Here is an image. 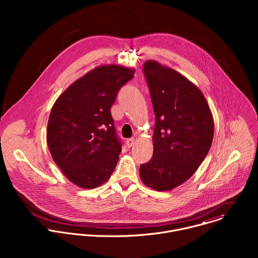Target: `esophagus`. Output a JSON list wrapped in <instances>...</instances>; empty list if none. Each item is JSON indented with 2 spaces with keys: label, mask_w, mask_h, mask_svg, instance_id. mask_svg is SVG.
<instances>
[{
  "label": "esophagus",
  "mask_w": 258,
  "mask_h": 258,
  "mask_svg": "<svg viewBox=\"0 0 258 258\" xmlns=\"http://www.w3.org/2000/svg\"><path fill=\"white\" fill-rule=\"evenodd\" d=\"M134 142H135V140H134L133 138H131V139H127V140H126V145H127V147H132V146L134 145Z\"/></svg>",
  "instance_id": "1"
}]
</instances>
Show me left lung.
<instances>
[{
	"instance_id": "obj_1",
	"label": "left lung",
	"mask_w": 258,
	"mask_h": 258,
	"mask_svg": "<svg viewBox=\"0 0 258 258\" xmlns=\"http://www.w3.org/2000/svg\"><path fill=\"white\" fill-rule=\"evenodd\" d=\"M154 113L152 159L140 166L144 184L171 190L188 180L208 155L214 118L202 91L184 75L158 61L143 66Z\"/></svg>"
}]
</instances>
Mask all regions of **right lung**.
<instances>
[{"label": "right lung", "mask_w": 258, "mask_h": 258, "mask_svg": "<svg viewBox=\"0 0 258 258\" xmlns=\"http://www.w3.org/2000/svg\"><path fill=\"white\" fill-rule=\"evenodd\" d=\"M134 74V69L117 64L97 67L54 102L46 141L54 163L75 185L95 188L110 178L121 153L110 108Z\"/></svg>", "instance_id": "add662e5"}]
</instances>
